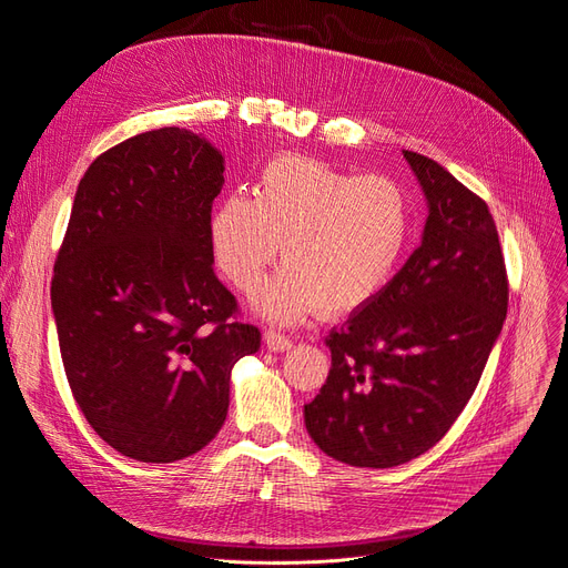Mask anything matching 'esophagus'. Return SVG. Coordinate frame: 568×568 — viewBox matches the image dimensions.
<instances>
[{
  "mask_svg": "<svg viewBox=\"0 0 568 568\" xmlns=\"http://www.w3.org/2000/svg\"><path fill=\"white\" fill-rule=\"evenodd\" d=\"M264 342L271 352H285L292 346V337L285 333H278V331H266Z\"/></svg>",
  "mask_w": 568,
  "mask_h": 568,
  "instance_id": "34e87169",
  "label": "esophagus"
}]
</instances>
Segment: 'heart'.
<instances>
[{
  "label": "heart",
  "mask_w": 568,
  "mask_h": 568,
  "mask_svg": "<svg viewBox=\"0 0 568 568\" xmlns=\"http://www.w3.org/2000/svg\"><path fill=\"white\" fill-rule=\"evenodd\" d=\"M413 224V200L396 179L287 153L264 164L252 197L231 193L212 210L207 235L216 268L247 297L281 245L285 266L262 292L260 311L297 321L373 302L404 262Z\"/></svg>",
  "instance_id": "obj_1"
}]
</instances>
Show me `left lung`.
Wrapping results in <instances>:
<instances>
[{"mask_svg": "<svg viewBox=\"0 0 568 568\" xmlns=\"http://www.w3.org/2000/svg\"><path fill=\"white\" fill-rule=\"evenodd\" d=\"M425 191L423 243L379 295L327 335L333 365L304 406L314 444L352 467H396L436 446L481 379L507 316L488 205L442 164L404 151Z\"/></svg>", "mask_w": 568, "mask_h": 568, "instance_id": "1", "label": "left lung"}]
</instances>
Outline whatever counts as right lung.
I'll list each match as a JSON object with an SVG mask.
<instances>
[{
	"instance_id": "1",
	"label": "right lung",
	"mask_w": 568,
	"mask_h": 568,
	"mask_svg": "<svg viewBox=\"0 0 568 568\" xmlns=\"http://www.w3.org/2000/svg\"><path fill=\"white\" fill-rule=\"evenodd\" d=\"M222 186L224 158L207 139L179 126L126 139L89 164L53 264L72 396L139 463L205 448L229 413L231 368L262 344L212 268Z\"/></svg>"
}]
</instances>
